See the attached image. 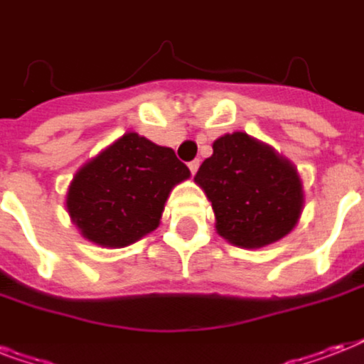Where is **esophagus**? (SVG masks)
<instances>
[{
	"label": "esophagus",
	"mask_w": 364,
	"mask_h": 364,
	"mask_svg": "<svg viewBox=\"0 0 364 364\" xmlns=\"http://www.w3.org/2000/svg\"><path fill=\"white\" fill-rule=\"evenodd\" d=\"M198 168H200V160H193V162H188V170H191V173H196V171H198Z\"/></svg>",
	"instance_id": "obj_1"
}]
</instances>
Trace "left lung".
<instances>
[{
  "instance_id": "obj_1",
  "label": "left lung",
  "mask_w": 364,
  "mask_h": 364,
  "mask_svg": "<svg viewBox=\"0 0 364 364\" xmlns=\"http://www.w3.org/2000/svg\"><path fill=\"white\" fill-rule=\"evenodd\" d=\"M215 211L217 232L240 247H262L296 225L302 185L289 160L243 132L219 137L194 176Z\"/></svg>"
}]
</instances>
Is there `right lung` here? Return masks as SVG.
Here are the masks:
<instances>
[{
    "instance_id": "right-lung-1",
    "label": "right lung",
    "mask_w": 364,
    "mask_h": 364,
    "mask_svg": "<svg viewBox=\"0 0 364 364\" xmlns=\"http://www.w3.org/2000/svg\"><path fill=\"white\" fill-rule=\"evenodd\" d=\"M188 176L171 149L130 132L77 171L65 204L85 238L124 247L159 227L171 188Z\"/></svg>"
}]
</instances>
